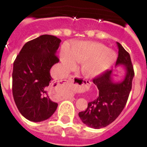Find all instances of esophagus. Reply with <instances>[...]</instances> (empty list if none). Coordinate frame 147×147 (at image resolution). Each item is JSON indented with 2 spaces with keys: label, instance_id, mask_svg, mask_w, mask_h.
<instances>
[{
  "label": "esophagus",
  "instance_id": "obj_1",
  "mask_svg": "<svg viewBox=\"0 0 147 147\" xmlns=\"http://www.w3.org/2000/svg\"><path fill=\"white\" fill-rule=\"evenodd\" d=\"M75 79H76V77L73 76H70L69 77V78H68V80H67V82L70 84L71 85H74V82H75ZM80 82L82 83V85H83V82L82 80H80Z\"/></svg>",
  "mask_w": 147,
  "mask_h": 147
}]
</instances>
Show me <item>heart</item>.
Instances as JSON below:
<instances>
[{
    "label": "heart",
    "instance_id": "obj_1",
    "mask_svg": "<svg viewBox=\"0 0 147 147\" xmlns=\"http://www.w3.org/2000/svg\"><path fill=\"white\" fill-rule=\"evenodd\" d=\"M61 54V61L65 68L76 65V61L81 63L82 73L94 77L108 69L117 59L116 53L106 46L94 42H80L71 45Z\"/></svg>",
    "mask_w": 147,
    "mask_h": 147
}]
</instances>
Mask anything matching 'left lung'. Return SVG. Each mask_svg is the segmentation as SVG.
<instances>
[{"instance_id": "left-lung-1", "label": "left lung", "mask_w": 147, "mask_h": 147, "mask_svg": "<svg viewBox=\"0 0 147 147\" xmlns=\"http://www.w3.org/2000/svg\"><path fill=\"white\" fill-rule=\"evenodd\" d=\"M116 66H124L125 76L121 82L113 78V70H107L93 79L99 90L98 98L88 104L85 111L78 113L83 123L89 127L100 129L111 123L125 107L132 88L134 71L130 54L119 42Z\"/></svg>"}]
</instances>
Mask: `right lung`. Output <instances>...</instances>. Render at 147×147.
Returning <instances> with one entry per match:
<instances>
[{
	"label": "right lung",
	"instance_id": "right-lung-1",
	"mask_svg": "<svg viewBox=\"0 0 147 147\" xmlns=\"http://www.w3.org/2000/svg\"><path fill=\"white\" fill-rule=\"evenodd\" d=\"M60 42L54 36H40L26 42L13 62V96L20 114L29 121H46L57 108L48 89L53 80L51 68L59 61L55 54Z\"/></svg>",
	"mask_w": 147,
	"mask_h": 147
}]
</instances>
